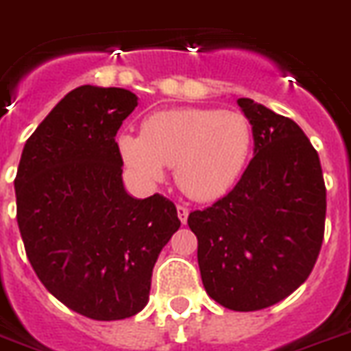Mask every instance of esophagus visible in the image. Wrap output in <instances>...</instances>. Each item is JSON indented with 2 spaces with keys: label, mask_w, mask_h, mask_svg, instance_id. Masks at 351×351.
Instances as JSON below:
<instances>
[{
  "label": "esophagus",
  "mask_w": 351,
  "mask_h": 351,
  "mask_svg": "<svg viewBox=\"0 0 351 351\" xmlns=\"http://www.w3.org/2000/svg\"><path fill=\"white\" fill-rule=\"evenodd\" d=\"M176 212H178V219L185 225V223H187V217H189V208L184 207V205H178V207H176Z\"/></svg>",
  "instance_id": "obj_1"
}]
</instances>
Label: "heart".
I'll use <instances>...</instances> for the list:
<instances>
[{"mask_svg":"<svg viewBox=\"0 0 351 351\" xmlns=\"http://www.w3.org/2000/svg\"><path fill=\"white\" fill-rule=\"evenodd\" d=\"M252 146V125L243 114L203 107L155 112L143 134L117 137L121 158L141 182L160 184L166 167L175 166L176 185L196 202L225 196L243 176Z\"/></svg>","mask_w":351,"mask_h":351,"instance_id":"obj_1","label":"heart"}]
</instances>
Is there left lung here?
<instances>
[{
    "instance_id": "left-lung-1",
    "label": "left lung",
    "mask_w": 351,
    "mask_h": 351,
    "mask_svg": "<svg viewBox=\"0 0 351 351\" xmlns=\"http://www.w3.org/2000/svg\"><path fill=\"white\" fill-rule=\"evenodd\" d=\"M237 105L252 125L253 158L225 198L187 223L208 296L250 312L307 280L323 243L326 189L317 152L293 119L250 98Z\"/></svg>"
}]
</instances>
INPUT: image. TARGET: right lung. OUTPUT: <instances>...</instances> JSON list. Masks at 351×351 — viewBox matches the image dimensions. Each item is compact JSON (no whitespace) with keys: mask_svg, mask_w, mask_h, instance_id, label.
Returning <instances> with one entry per match:
<instances>
[{"mask_svg":"<svg viewBox=\"0 0 351 351\" xmlns=\"http://www.w3.org/2000/svg\"><path fill=\"white\" fill-rule=\"evenodd\" d=\"M119 87L66 94L26 141L14 180L17 225L44 287L98 321L146 307L153 266L180 228L175 203L123 184L116 134L137 107Z\"/></svg>","mask_w":351,"mask_h":351,"instance_id":"1","label":"right lung"}]
</instances>
